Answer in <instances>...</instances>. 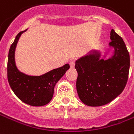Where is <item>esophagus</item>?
Instances as JSON below:
<instances>
[{"label": "esophagus", "mask_w": 134, "mask_h": 134, "mask_svg": "<svg viewBox=\"0 0 134 134\" xmlns=\"http://www.w3.org/2000/svg\"><path fill=\"white\" fill-rule=\"evenodd\" d=\"M69 65H70V67L71 68L74 67V65H75V60H71L70 61V63H69Z\"/></svg>", "instance_id": "1"}]
</instances>
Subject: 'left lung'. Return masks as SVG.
Returning a JSON list of instances; mask_svg holds the SVG:
<instances>
[{
  "label": "left lung",
  "instance_id": "8db88e82",
  "mask_svg": "<svg viewBox=\"0 0 134 134\" xmlns=\"http://www.w3.org/2000/svg\"><path fill=\"white\" fill-rule=\"evenodd\" d=\"M110 47L114 55L108 60L100 59L93 51L76 61L78 72L76 90L79 98L88 106L109 103L121 94L128 80L130 57L124 41L114 29L110 32Z\"/></svg>",
  "mask_w": 134,
  "mask_h": 134
}]
</instances>
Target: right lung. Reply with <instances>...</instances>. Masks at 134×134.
<instances>
[{
  "mask_svg": "<svg viewBox=\"0 0 134 134\" xmlns=\"http://www.w3.org/2000/svg\"><path fill=\"white\" fill-rule=\"evenodd\" d=\"M20 31L9 50L8 60V80L17 97L24 103L31 106H43L51 100L56 83L69 69V65L53 69L41 76H29L17 69L15 62V51Z\"/></svg>",
  "mask_w": 134,
  "mask_h": 134,
  "instance_id": "add662e5",
  "label": "right lung"
}]
</instances>
